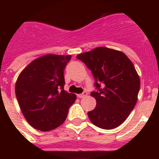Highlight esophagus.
<instances>
[{
    "mask_svg": "<svg viewBox=\"0 0 159 159\" xmlns=\"http://www.w3.org/2000/svg\"><path fill=\"white\" fill-rule=\"evenodd\" d=\"M87 95H88V92H84L82 94H80V95H78V97L79 98H84V97L87 96Z\"/></svg>",
    "mask_w": 159,
    "mask_h": 159,
    "instance_id": "obj_1",
    "label": "esophagus"
}]
</instances>
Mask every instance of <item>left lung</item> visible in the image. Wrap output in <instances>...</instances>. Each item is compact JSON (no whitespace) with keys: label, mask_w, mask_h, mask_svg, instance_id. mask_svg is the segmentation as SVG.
<instances>
[{"label":"left lung","mask_w":159,"mask_h":159,"mask_svg":"<svg viewBox=\"0 0 159 159\" xmlns=\"http://www.w3.org/2000/svg\"><path fill=\"white\" fill-rule=\"evenodd\" d=\"M95 79V109L88 112L90 120L99 128L110 130L121 125L134 109L140 80L130 59L119 51L99 47L77 55Z\"/></svg>","instance_id":"left-lung-1"}]
</instances>
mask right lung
I'll use <instances>...</instances> for the list:
<instances>
[{
	"instance_id": "1",
	"label": "right lung",
	"mask_w": 159,
	"mask_h": 159,
	"mask_svg": "<svg viewBox=\"0 0 159 159\" xmlns=\"http://www.w3.org/2000/svg\"><path fill=\"white\" fill-rule=\"evenodd\" d=\"M71 56L47 55L33 60L20 74L15 87L20 110L36 130L48 131L65 121L76 96L64 90V71Z\"/></svg>"
}]
</instances>
